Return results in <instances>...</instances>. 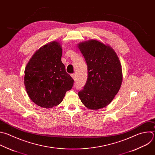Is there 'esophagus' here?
Returning a JSON list of instances; mask_svg holds the SVG:
<instances>
[{
    "instance_id": "1",
    "label": "esophagus",
    "mask_w": 155,
    "mask_h": 155,
    "mask_svg": "<svg viewBox=\"0 0 155 155\" xmlns=\"http://www.w3.org/2000/svg\"><path fill=\"white\" fill-rule=\"evenodd\" d=\"M71 77L74 80H75V74H71Z\"/></svg>"
}]
</instances>
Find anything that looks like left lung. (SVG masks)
<instances>
[{"mask_svg":"<svg viewBox=\"0 0 155 155\" xmlns=\"http://www.w3.org/2000/svg\"><path fill=\"white\" fill-rule=\"evenodd\" d=\"M87 66V79L78 92L82 104L88 109L99 110L108 105L122 82L119 58L109 45L96 39L78 44Z\"/></svg>","mask_w":155,"mask_h":155,"instance_id":"1","label":"left lung"}]
</instances>
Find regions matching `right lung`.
<instances>
[{"mask_svg":"<svg viewBox=\"0 0 155 155\" xmlns=\"http://www.w3.org/2000/svg\"><path fill=\"white\" fill-rule=\"evenodd\" d=\"M62 47L57 41L42 46L27 63L24 74L27 93L36 105L51 108L63 101L74 80L61 61Z\"/></svg>","mask_w":155,"mask_h":155,"instance_id":"1","label":"right lung"}]
</instances>
